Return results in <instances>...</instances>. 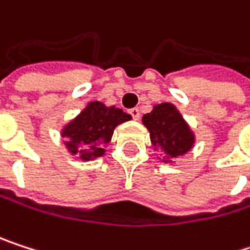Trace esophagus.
I'll use <instances>...</instances> for the list:
<instances>
[{
    "label": "esophagus",
    "mask_w": 250,
    "mask_h": 250,
    "mask_svg": "<svg viewBox=\"0 0 250 250\" xmlns=\"http://www.w3.org/2000/svg\"><path fill=\"white\" fill-rule=\"evenodd\" d=\"M129 114H130L135 120H139V118H141V109H139V108H132V109L129 111Z\"/></svg>",
    "instance_id": "obj_1"
}]
</instances>
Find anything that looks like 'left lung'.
<instances>
[{
    "label": "left lung",
    "mask_w": 250,
    "mask_h": 250,
    "mask_svg": "<svg viewBox=\"0 0 250 250\" xmlns=\"http://www.w3.org/2000/svg\"><path fill=\"white\" fill-rule=\"evenodd\" d=\"M142 121L151 133L154 146L166 154L164 163H168L170 157L183 155L192 149L193 135L174 105L160 104L149 114H145Z\"/></svg>",
    "instance_id": "left-lung-1"
}]
</instances>
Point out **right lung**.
Listing matches in <instances>:
<instances>
[{
	"mask_svg": "<svg viewBox=\"0 0 250 250\" xmlns=\"http://www.w3.org/2000/svg\"><path fill=\"white\" fill-rule=\"evenodd\" d=\"M130 120V115L115 106H105L101 102H90L62 130L67 138L65 146L73 155L82 160H92L104 155V146L111 141L118 124Z\"/></svg>",
	"mask_w": 250,
	"mask_h": 250,
	"instance_id": "1",
	"label": "right lung"
}]
</instances>
